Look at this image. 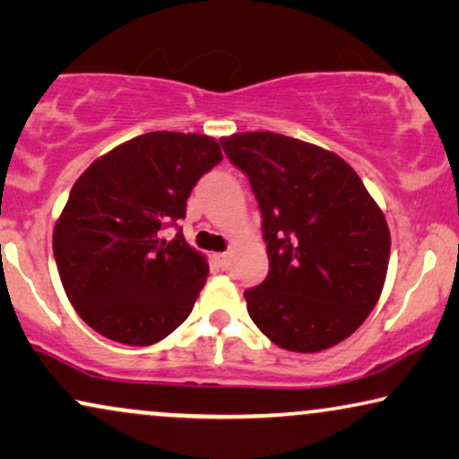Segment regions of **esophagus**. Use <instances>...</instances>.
<instances>
[{"mask_svg":"<svg viewBox=\"0 0 459 459\" xmlns=\"http://www.w3.org/2000/svg\"><path fill=\"white\" fill-rule=\"evenodd\" d=\"M213 262H216L218 268H222V271H229L230 268V254H213Z\"/></svg>","mask_w":459,"mask_h":459,"instance_id":"1","label":"esophagus"}]
</instances>
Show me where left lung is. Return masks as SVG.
I'll return each mask as SVG.
<instances>
[{
  "label": "left lung",
  "instance_id": "8db88e82",
  "mask_svg": "<svg viewBox=\"0 0 459 459\" xmlns=\"http://www.w3.org/2000/svg\"><path fill=\"white\" fill-rule=\"evenodd\" d=\"M249 178L262 213L268 274L246 290L262 333L291 352H319L368 319L388 271L384 213L344 159L274 132L220 140Z\"/></svg>",
  "mask_w": 459,
  "mask_h": 459
}]
</instances>
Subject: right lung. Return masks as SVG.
Wrapping results in <instances>:
<instances>
[{
  "instance_id": "1",
  "label": "right lung",
  "mask_w": 459,
  "mask_h": 459,
  "mask_svg": "<svg viewBox=\"0 0 459 459\" xmlns=\"http://www.w3.org/2000/svg\"><path fill=\"white\" fill-rule=\"evenodd\" d=\"M222 161L210 136L149 132L96 159L54 226V258L77 315L108 340L151 346L191 315L210 273L178 220ZM176 225L172 242L162 229Z\"/></svg>"
}]
</instances>
